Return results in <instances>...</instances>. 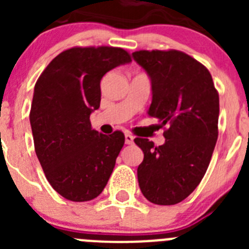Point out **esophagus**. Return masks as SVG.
Here are the masks:
<instances>
[{"mask_svg": "<svg viewBox=\"0 0 249 249\" xmlns=\"http://www.w3.org/2000/svg\"><path fill=\"white\" fill-rule=\"evenodd\" d=\"M133 140H135V137L131 133H126L124 135V142H126V144H132L133 143Z\"/></svg>", "mask_w": 249, "mask_h": 249, "instance_id": "1", "label": "esophagus"}]
</instances>
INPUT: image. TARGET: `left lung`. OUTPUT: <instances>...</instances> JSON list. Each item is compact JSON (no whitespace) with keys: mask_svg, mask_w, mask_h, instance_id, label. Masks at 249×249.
Listing matches in <instances>:
<instances>
[{"mask_svg":"<svg viewBox=\"0 0 249 249\" xmlns=\"http://www.w3.org/2000/svg\"><path fill=\"white\" fill-rule=\"evenodd\" d=\"M132 56L151 78L147 113L167 126L162 146L135 140L144 153L138 184L149 202L172 206L196 190L208 168L218 138V92L210 71L181 51L142 50Z\"/></svg>","mask_w":249,"mask_h":249,"instance_id":"obj_1","label":"left lung"}]
</instances>
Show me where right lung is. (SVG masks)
<instances>
[{
	"mask_svg": "<svg viewBox=\"0 0 249 249\" xmlns=\"http://www.w3.org/2000/svg\"><path fill=\"white\" fill-rule=\"evenodd\" d=\"M131 61L120 47H72L54 57L35 85V151L52 188L68 201H91L108 182L124 135H102L89 116L100 108L102 77Z\"/></svg>",
	"mask_w": 249,
	"mask_h": 249,
	"instance_id": "right-lung-1",
	"label": "right lung"
}]
</instances>
